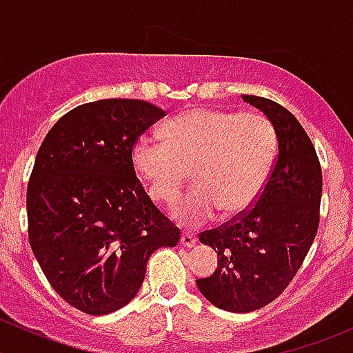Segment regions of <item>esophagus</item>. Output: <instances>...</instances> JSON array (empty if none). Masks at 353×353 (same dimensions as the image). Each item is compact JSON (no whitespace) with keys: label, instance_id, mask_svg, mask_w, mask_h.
I'll list each match as a JSON object with an SVG mask.
<instances>
[{"label":"esophagus","instance_id":"obj_1","mask_svg":"<svg viewBox=\"0 0 353 353\" xmlns=\"http://www.w3.org/2000/svg\"><path fill=\"white\" fill-rule=\"evenodd\" d=\"M196 241L198 237L191 232H183V236H181V244H183L184 248H193V245L196 244Z\"/></svg>","mask_w":353,"mask_h":353}]
</instances>
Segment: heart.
I'll use <instances>...</instances> for the list:
<instances>
[{
  "label": "heart",
  "mask_w": 353,
  "mask_h": 353,
  "mask_svg": "<svg viewBox=\"0 0 353 353\" xmlns=\"http://www.w3.org/2000/svg\"><path fill=\"white\" fill-rule=\"evenodd\" d=\"M163 141L141 137L131 165L150 196L172 205L190 170L196 188L174 208V219L198 227L222 213L248 212L265 190L276 155V131L261 112L193 109L163 128Z\"/></svg>",
  "instance_id": "obj_1"
}]
</instances>
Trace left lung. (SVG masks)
<instances>
[{
    "label": "left lung",
    "instance_id": "left-lung-1",
    "mask_svg": "<svg viewBox=\"0 0 353 353\" xmlns=\"http://www.w3.org/2000/svg\"><path fill=\"white\" fill-rule=\"evenodd\" d=\"M243 101L273 123L279 154L265 190L236 219L199 234L219 266L196 285L215 307L251 312L275 301L301 268L319 225L323 174L314 145L294 114L256 95Z\"/></svg>",
    "mask_w": 353,
    "mask_h": 353
}]
</instances>
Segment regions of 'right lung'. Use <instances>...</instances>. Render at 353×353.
Listing matches in <instances>:
<instances>
[{
  "mask_svg": "<svg viewBox=\"0 0 353 353\" xmlns=\"http://www.w3.org/2000/svg\"><path fill=\"white\" fill-rule=\"evenodd\" d=\"M163 116L134 99L88 102L51 128L35 157L28 241L51 287L87 314L126 305L152 252L179 243L131 165L134 141Z\"/></svg>",
  "mask_w": 353,
  "mask_h": 353,
  "instance_id": "right-lung-1",
  "label": "right lung"
}]
</instances>
